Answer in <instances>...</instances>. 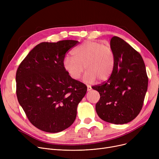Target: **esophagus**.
Segmentation results:
<instances>
[{
	"mask_svg": "<svg viewBox=\"0 0 159 159\" xmlns=\"http://www.w3.org/2000/svg\"><path fill=\"white\" fill-rule=\"evenodd\" d=\"M91 89H92V88H91V86H90V85H87V89H88V91H90V90H91Z\"/></svg>",
	"mask_w": 159,
	"mask_h": 159,
	"instance_id": "1",
	"label": "esophagus"
}]
</instances>
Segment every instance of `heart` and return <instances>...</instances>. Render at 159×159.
Segmentation results:
<instances>
[{"mask_svg":"<svg viewBox=\"0 0 159 159\" xmlns=\"http://www.w3.org/2000/svg\"><path fill=\"white\" fill-rule=\"evenodd\" d=\"M73 57H66L63 61L65 70L75 80L80 78L85 68L84 79L92 82L96 79L105 81L111 76L114 68L115 57L112 49L97 41H86L75 48Z\"/></svg>","mask_w":159,"mask_h":159,"instance_id":"obj_1","label":"heart"}]
</instances>
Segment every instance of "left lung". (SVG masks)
<instances>
[{
    "mask_svg": "<svg viewBox=\"0 0 159 159\" xmlns=\"http://www.w3.org/2000/svg\"><path fill=\"white\" fill-rule=\"evenodd\" d=\"M110 46L115 57L113 72L106 81L91 88L100 94L95 106L99 117L124 124L136 118L143 108L148 77L143 57L126 42L114 36Z\"/></svg>",
    "mask_w": 159,
    "mask_h": 159,
    "instance_id": "left-lung-1",
    "label": "left lung"
}]
</instances>
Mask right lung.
<instances>
[{
	"instance_id": "add662e5",
	"label": "right lung",
	"mask_w": 159,
	"mask_h": 159,
	"mask_svg": "<svg viewBox=\"0 0 159 159\" xmlns=\"http://www.w3.org/2000/svg\"><path fill=\"white\" fill-rule=\"evenodd\" d=\"M79 41L64 40L37 45L16 73L18 101L30 122L48 133L62 131L73 123L87 86L73 79L63 66L66 54Z\"/></svg>"
}]
</instances>
